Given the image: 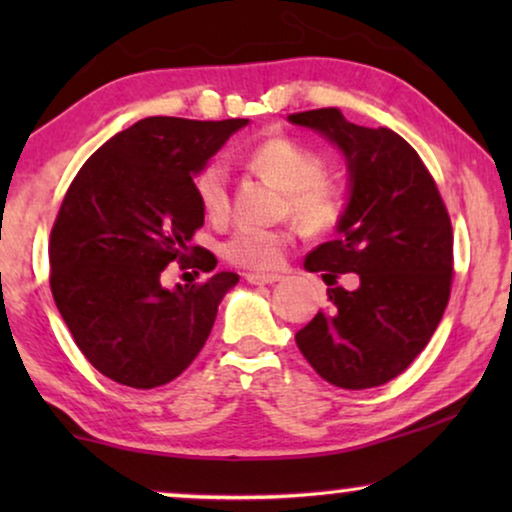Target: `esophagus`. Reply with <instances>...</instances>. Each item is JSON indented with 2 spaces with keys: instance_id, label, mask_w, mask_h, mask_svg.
I'll list each match as a JSON object with an SVG mask.
<instances>
[{
  "instance_id": "obj_1",
  "label": "esophagus",
  "mask_w": 512,
  "mask_h": 512,
  "mask_svg": "<svg viewBox=\"0 0 512 512\" xmlns=\"http://www.w3.org/2000/svg\"><path fill=\"white\" fill-rule=\"evenodd\" d=\"M247 282L249 284H277V282H282V275H265V272H249Z\"/></svg>"
}]
</instances>
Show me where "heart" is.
Instances as JSON below:
<instances>
[{
	"label": "heart",
	"instance_id": "obj_1",
	"mask_svg": "<svg viewBox=\"0 0 512 512\" xmlns=\"http://www.w3.org/2000/svg\"><path fill=\"white\" fill-rule=\"evenodd\" d=\"M263 174L286 191V200L296 219L310 230H331L347 212L349 195L342 181L326 177L328 160L321 151L298 139H265L251 153ZM226 160L214 158L195 174L193 193L207 219L223 221L230 212ZM291 237L282 230L240 226L223 242L226 261L249 270H275L282 265Z\"/></svg>",
	"mask_w": 512,
	"mask_h": 512
}]
</instances>
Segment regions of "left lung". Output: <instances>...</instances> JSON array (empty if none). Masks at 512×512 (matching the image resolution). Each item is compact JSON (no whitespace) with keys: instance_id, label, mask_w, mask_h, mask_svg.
<instances>
[{"instance_id":"left-lung-1","label":"left lung","mask_w":512,"mask_h":512,"mask_svg":"<svg viewBox=\"0 0 512 512\" xmlns=\"http://www.w3.org/2000/svg\"><path fill=\"white\" fill-rule=\"evenodd\" d=\"M289 121L338 144L349 170L338 240L305 258V270L331 286L328 305L296 345L335 387H380L422 354L443 319L454 275L450 214L422 158L394 130L354 125L335 107ZM347 271L357 275L354 290L337 286Z\"/></svg>"}]
</instances>
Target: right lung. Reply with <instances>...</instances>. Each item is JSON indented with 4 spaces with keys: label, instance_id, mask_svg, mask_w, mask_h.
I'll return each instance as SVG.
<instances>
[{
    "label": "right lung",
    "instance_id": "right-lung-1",
    "mask_svg": "<svg viewBox=\"0 0 512 512\" xmlns=\"http://www.w3.org/2000/svg\"><path fill=\"white\" fill-rule=\"evenodd\" d=\"M247 118L151 116L118 132L69 184L48 242L55 305L83 356L125 387L153 389L191 366L235 272L165 289L172 261L212 272L193 247L205 212L193 177Z\"/></svg>",
    "mask_w": 512,
    "mask_h": 512
}]
</instances>
